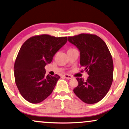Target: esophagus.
Returning a JSON list of instances; mask_svg holds the SVG:
<instances>
[{
  "label": "esophagus",
  "mask_w": 129,
  "mask_h": 129,
  "mask_svg": "<svg viewBox=\"0 0 129 129\" xmlns=\"http://www.w3.org/2000/svg\"><path fill=\"white\" fill-rule=\"evenodd\" d=\"M63 77H64L65 78H66V79H72V76H71V75H63Z\"/></svg>",
  "instance_id": "34e87169"
}]
</instances>
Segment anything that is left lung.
<instances>
[{"instance_id":"left-lung-1","label":"left lung","mask_w":129,"mask_h":129,"mask_svg":"<svg viewBox=\"0 0 129 129\" xmlns=\"http://www.w3.org/2000/svg\"><path fill=\"white\" fill-rule=\"evenodd\" d=\"M68 41L79 49L81 66L89 75L87 80L77 78L74 93L88 104L101 101L113 81V60L108 48L101 38L90 33L69 36Z\"/></svg>"}]
</instances>
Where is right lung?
Instances as JSON below:
<instances>
[{"instance_id":"obj_1","label":"right lung","mask_w":129,"mask_h":129,"mask_svg":"<svg viewBox=\"0 0 129 129\" xmlns=\"http://www.w3.org/2000/svg\"><path fill=\"white\" fill-rule=\"evenodd\" d=\"M67 41L66 36L44 34L28 38L21 46L14 64V77L19 91L27 101L40 103L51 94L60 77L46 75L45 66Z\"/></svg>"}]
</instances>
